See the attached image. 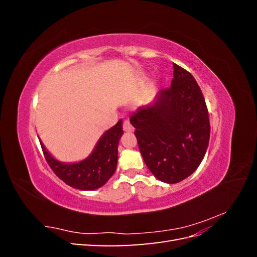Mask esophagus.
<instances>
[{
  "label": "esophagus",
  "instance_id": "34e87169",
  "mask_svg": "<svg viewBox=\"0 0 257 257\" xmlns=\"http://www.w3.org/2000/svg\"><path fill=\"white\" fill-rule=\"evenodd\" d=\"M123 131L127 132V133H132L134 131V127L132 126V124L130 123L128 120H124L123 121Z\"/></svg>",
  "mask_w": 257,
  "mask_h": 257
}]
</instances>
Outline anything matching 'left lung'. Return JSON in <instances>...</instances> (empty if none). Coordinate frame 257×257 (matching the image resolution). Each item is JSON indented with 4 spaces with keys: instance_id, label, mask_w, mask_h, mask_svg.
Returning a JSON list of instances; mask_svg holds the SVG:
<instances>
[{
    "instance_id": "obj_1",
    "label": "left lung",
    "mask_w": 257,
    "mask_h": 257,
    "mask_svg": "<svg viewBox=\"0 0 257 257\" xmlns=\"http://www.w3.org/2000/svg\"><path fill=\"white\" fill-rule=\"evenodd\" d=\"M147 167L165 183L191 176L203 161L210 138L208 109L191 73L174 63L170 88L131 115Z\"/></svg>"
}]
</instances>
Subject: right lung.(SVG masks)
Here are the masks:
<instances>
[{
  "mask_svg": "<svg viewBox=\"0 0 257 257\" xmlns=\"http://www.w3.org/2000/svg\"><path fill=\"white\" fill-rule=\"evenodd\" d=\"M123 134L122 120L106 131L87 159L63 163L54 159L40 141L50 168L62 181L72 188L93 191L103 186L114 174L118 163V145Z\"/></svg>",
  "mask_w": 257,
  "mask_h": 257,
  "instance_id": "add662e5",
  "label": "right lung"
}]
</instances>
